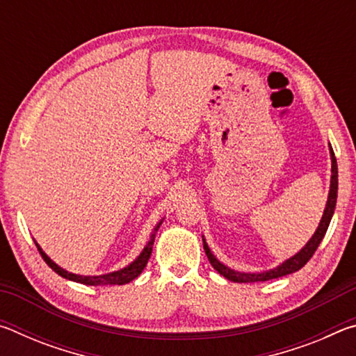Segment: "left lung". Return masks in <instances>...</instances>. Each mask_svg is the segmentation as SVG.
Instances as JSON below:
<instances>
[{
	"mask_svg": "<svg viewBox=\"0 0 356 356\" xmlns=\"http://www.w3.org/2000/svg\"><path fill=\"white\" fill-rule=\"evenodd\" d=\"M330 154H331V182H330V193H328V201H327V207L323 210L322 220L318 222L317 231L314 232V236L309 238V242L306 243L303 248H301L297 254L292 256L291 259L282 262L278 265L276 268L268 270V272H262V273H243V272H236V270L226 267L225 264H221L218 259H216L212 251H210L209 245L206 243V238L202 237V243H204V251L209 257V262L212 264V267L218 272L220 275L225 276L229 281L234 282H257V281H268V280H275V278H281V276L291 275L293 272H298L301 267H305L306 262L309 261L314 254L317 246L321 245L322 238L327 234V229L330 226L331 216L334 213V207H336V200H337V163H336V156L333 149L330 146Z\"/></svg>",
	"mask_w": 356,
	"mask_h": 356,
	"instance_id": "8db88e82",
	"label": "left lung"
}]
</instances>
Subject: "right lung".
<instances>
[{"label":"right lung","mask_w":356,"mask_h":356,"mask_svg":"<svg viewBox=\"0 0 356 356\" xmlns=\"http://www.w3.org/2000/svg\"><path fill=\"white\" fill-rule=\"evenodd\" d=\"M161 222H163V220H160V222H156V226L154 227L152 234H150L147 245L144 246L141 254L138 256L134 262L127 265V267L118 270V272H111V273H105V275H99V276H81V275H75V273L67 272V270L61 268L58 264L53 262L51 259L48 257L44 251H42V248L38 245V242H34V243H35V246H38L40 256L47 262L48 267L55 270V272L59 276H63V278H65V280L80 282V284H86V286H106V284L122 286V284H127V282L138 278V276H140L141 272L144 270V267L147 265L149 257H150V254H152V245H154V240H155V234H156V231H159V227L161 226Z\"/></svg>","instance_id":"add662e5"}]
</instances>
